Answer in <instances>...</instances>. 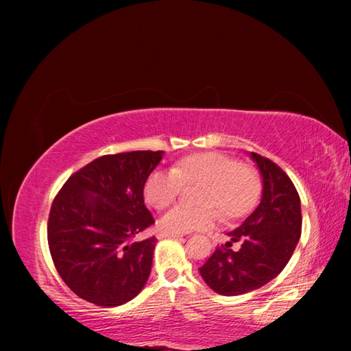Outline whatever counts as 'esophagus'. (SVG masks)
Returning <instances> with one entry per match:
<instances>
[{"mask_svg": "<svg viewBox=\"0 0 351 351\" xmlns=\"http://www.w3.org/2000/svg\"><path fill=\"white\" fill-rule=\"evenodd\" d=\"M159 239H175V237H181V234H171V232H165V230H161L158 234Z\"/></svg>", "mask_w": 351, "mask_h": 351, "instance_id": "1", "label": "esophagus"}]
</instances>
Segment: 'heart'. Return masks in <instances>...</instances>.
Wrapping results in <instances>:
<instances>
[{
	"label": "heart",
	"mask_w": 351,
	"mask_h": 351,
	"mask_svg": "<svg viewBox=\"0 0 351 351\" xmlns=\"http://www.w3.org/2000/svg\"><path fill=\"white\" fill-rule=\"evenodd\" d=\"M193 184H206L201 193L204 206H175L159 219V228L165 232L210 228L218 219L217 206L226 218L246 215L261 193L260 176L254 169L228 154L199 153L176 161L171 170H154L147 178L144 195L154 209H165L181 197L184 187Z\"/></svg>",
	"instance_id": "obj_1"
}]
</instances>
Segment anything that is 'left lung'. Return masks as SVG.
<instances>
[{"label": "left lung", "mask_w": 351, "mask_h": 351, "mask_svg": "<svg viewBox=\"0 0 351 351\" xmlns=\"http://www.w3.org/2000/svg\"><path fill=\"white\" fill-rule=\"evenodd\" d=\"M263 181L261 201L229 241L199 268L204 282L221 295L261 288L283 271L302 232L300 198L289 176L271 159L251 153ZM234 242L241 247L230 249Z\"/></svg>", "instance_id": "1"}]
</instances>
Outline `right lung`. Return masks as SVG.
I'll use <instances>...</instances> for the list:
<instances>
[{
	"label": "right lung",
	"mask_w": 351,
	"mask_h": 351,
	"mask_svg": "<svg viewBox=\"0 0 351 351\" xmlns=\"http://www.w3.org/2000/svg\"><path fill=\"white\" fill-rule=\"evenodd\" d=\"M162 154L100 156L71 175L57 193L47 243L57 272L80 299L123 305L147 283L156 239H136L154 223L144 204V186Z\"/></svg>",
	"instance_id": "add662e5"
}]
</instances>
